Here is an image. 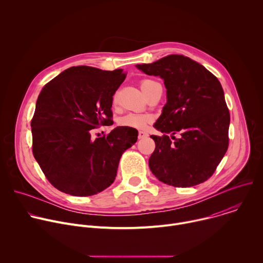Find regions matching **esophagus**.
Listing matches in <instances>:
<instances>
[{"label": "esophagus", "instance_id": "1", "mask_svg": "<svg viewBox=\"0 0 263 263\" xmlns=\"http://www.w3.org/2000/svg\"><path fill=\"white\" fill-rule=\"evenodd\" d=\"M147 136V133L144 132V131H138V138L141 139V138H144Z\"/></svg>", "mask_w": 263, "mask_h": 263}]
</instances>
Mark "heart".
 Here are the masks:
<instances>
[{
	"instance_id": "obj_1",
	"label": "heart",
	"mask_w": 263,
	"mask_h": 263,
	"mask_svg": "<svg viewBox=\"0 0 263 263\" xmlns=\"http://www.w3.org/2000/svg\"><path fill=\"white\" fill-rule=\"evenodd\" d=\"M156 83L155 81L151 79H143L140 82L141 88L146 93L148 87L152 84ZM116 97L114 99V102H116ZM153 121V117L149 115H135V114H129L125 117H123L120 120V125L124 127H129V128H135V129H143L146 127L147 124H149Z\"/></svg>"
}]
</instances>
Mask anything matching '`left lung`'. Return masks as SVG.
Masks as SVG:
<instances>
[{
	"label": "left lung",
	"mask_w": 263,
	"mask_h": 263,
	"mask_svg": "<svg viewBox=\"0 0 263 263\" xmlns=\"http://www.w3.org/2000/svg\"><path fill=\"white\" fill-rule=\"evenodd\" d=\"M136 67L162 78L167 89V103L154 125L163 135L151 136L155 149L148 159L149 170L159 181L175 187L205 182L229 146L230 114L219 81L183 55H168Z\"/></svg>",
	"instance_id": "obj_1"
}]
</instances>
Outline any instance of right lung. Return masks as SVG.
<instances>
[{
  "mask_svg": "<svg viewBox=\"0 0 263 263\" xmlns=\"http://www.w3.org/2000/svg\"><path fill=\"white\" fill-rule=\"evenodd\" d=\"M126 76L120 68L71 66L42 89L31 121L32 152L58 191L88 197L114 183L120 159L138 132L118 127L95 140L90 133L114 124L112 97Z\"/></svg>",
  "mask_w": 263,
  "mask_h": 263,
  "instance_id": "1",
  "label": "right lung"
}]
</instances>
